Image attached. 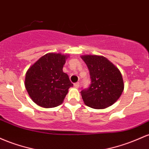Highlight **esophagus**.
<instances>
[{"instance_id": "34e87169", "label": "esophagus", "mask_w": 149, "mask_h": 149, "mask_svg": "<svg viewBox=\"0 0 149 149\" xmlns=\"http://www.w3.org/2000/svg\"><path fill=\"white\" fill-rule=\"evenodd\" d=\"M74 86L76 88H79V82L74 83Z\"/></svg>"}]
</instances>
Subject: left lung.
<instances>
[{"instance_id": "1", "label": "left lung", "mask_w": 149, "mask_h": 149, "mask_svg": "<svg viewBox=\"0 0 149 149\" xmlns=\"http://www.w3.org/2000/svg\"><path fill=\"white\" fill-rule=\"evenodd\" d=\"M81 58L88 67L91 79L88 88L81 91L84 103L95 109L112 106L124 89L120 70L103 56L86 55Z\"/></svg>"}]
</instances>
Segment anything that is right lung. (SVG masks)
Masks as SVG:
<instances>
[{"instance_id": "1", "label": "right lung", "mask_w": 149, "mask_h": 149, "mask_svg": "<svg viewBox=\"0 0 149 149\" xmlns=\"http://www.w3.org/2000/svg\"><path fill=\"white\" fill-rule=\"evenodd\" d=\"M67 56L47 53L40 58L27 70L25 87L35 103L43 108L61 105L73 84L63 72Z\"/></svg>"}]
</instances>
